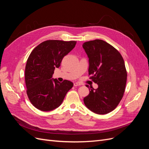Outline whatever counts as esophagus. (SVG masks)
Returning <instances> with one entry per match:
<instances>
[{
    "label": "esophagus",
    "instance_id": "esophagus-1",
    "mask_svg": "<svg viewBox=\"0 0 149 149\" xmlns=\"http://www.w3.org/2000/svg\"><path fill=\"white\" fill-rule=\"evenodd\" d=\"M81 85H82V84L78 82H76V83H74V86H81Z\"/></svg>",
    "mask_w": 149,
    "mask_h": 149
}]
</instances>
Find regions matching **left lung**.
Wrapping results in <instances>:
<instances>
[{
	"instance_id": "obj_1",
	"label": "left lung",
	"mask_w": 149,
	"mask_h": 149,
	"mask_svg": "<svg viewBox=\"0 0 149 149\" xmlns=\"http://www.w3.org/2000/svg\"><path fill=\"white\" fill-rule=\"evenodd\" d=\"M83 47L89 58V79L98 85L96 89H89L84 104L94 113L107 114L124 96L127 76L124 59L118 49L102 40L84 42Z\"/></svg>"
}]
</instances>
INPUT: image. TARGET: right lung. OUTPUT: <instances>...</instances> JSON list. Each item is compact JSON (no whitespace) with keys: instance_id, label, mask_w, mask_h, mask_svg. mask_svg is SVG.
<instances>
[{"instance_id":"obj_1","label":"right lung","mask_w":149,"mask_h":149,"mask_svg":"<svg viewBox=\"0 0 149 149\" xmlns=\"http://www.w3.org/2000/svg\"><path fill=\"white\" fill-rule=\"evenodd\" d=\"M76 41L49 40L36 47L29 55L25 71L26 94L37 109L49 111L59 107L73 86L68 80L62 83L52 79L55 68L73 49Z\"/></svg>"}]
</instances>
